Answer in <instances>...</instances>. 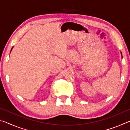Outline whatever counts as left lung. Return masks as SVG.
Here are the masks:
<instances>
[{"label": "left lung", "instance_id": "obj_1", "mask_svg": "<svg viewBox=\"0 0 130 130\" xmlns=\"http://www.w3.org/2000/svg\"><path fill=\"white\" fill-rule=\"evenodd\" d=\"M121 55H122V53H121Z\"/></svg>", "mask_w": 130, "mask_h": 130}]
</instances>
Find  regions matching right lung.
Returning a JSON list of instances; mask_svg holds the SVG:
<instances>
[{
	"label": "right lung",
	"mask_w": 130,
	"mask_h": 130,
	"mask_svg": "<svg viewBox=\"0 0 130 130\" xmlns=\"http://www.w3.org/2000/svg\"><path fill=\"white\" fill-rule=\"evenodd\" d=\"M12 48H13V47H12V49H11V50H12Z\"/></svg>",
	"instance_id": "right-lung-1"
}]
</instances>
